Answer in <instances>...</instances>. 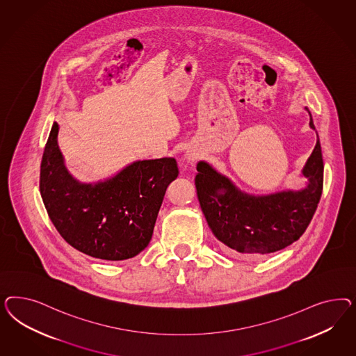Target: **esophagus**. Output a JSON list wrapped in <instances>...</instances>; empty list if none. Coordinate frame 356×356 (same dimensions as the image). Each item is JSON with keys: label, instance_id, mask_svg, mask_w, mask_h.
<instances>
[{"label": "esophagus", "instance_id": "1", "mask_svg": "<svg viewBox=\"0 0 356 356\" xmlns=\"http://www.w3.org/2000/svg\"><path fill=\"white\" fill-rule=\"evenodd\" d=\"M186 158L189 159V161H194L197 156L195 155H193V154H186Z\"/></svg>", "mask_w": 356, "mask_h": 356}]
</instances>
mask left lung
I'll return each mask as SVG.
<instances>
[{
  "instance_id": "left-lung-1",
  "label": "left lung",
  "mask_w": 356,
  "mask_h": 356,
  "mask_svg": "<svg viewBox=\"0 0 356 356\" xmlns=\"http://www.w3.org/2000/svg\"><path fill=\"white\" fill-rule=\"evenodd\" d=\"M314 129L313 120L309 121ZM194 179L207 225L232 256L250 257L289 247L305 232L320 202L323 185L321 145L317 142L302 170L308 185L299 192L254 197L237 191L207 163L197 164Z\"/></svg>"
}]
</instances>
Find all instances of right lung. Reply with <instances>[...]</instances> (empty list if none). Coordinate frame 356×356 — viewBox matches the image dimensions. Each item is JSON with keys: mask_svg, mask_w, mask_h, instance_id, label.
<instances>
[{"mask_svg": "<svg viewBox=\"0 0 356 356\" xmlns=\"http://www.w3.org/2000/svg\"><path fill=\"white\" fill-rule=\"evenodd\" d=\"M54 122L40 165V194L58 234L95 259L137 256L150 243L167 186L179 176L173 158L140 161L115 177L81 184L65 168Z\"/></svg>", "mask_w": 356, "mask_h": 356, "instance_id": "1", "label": "right lung"}]
</instances>
